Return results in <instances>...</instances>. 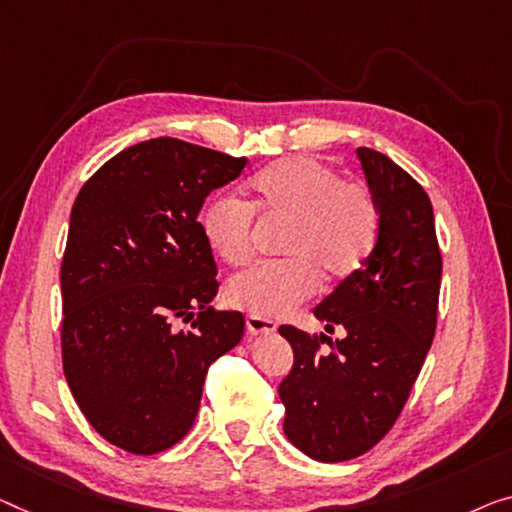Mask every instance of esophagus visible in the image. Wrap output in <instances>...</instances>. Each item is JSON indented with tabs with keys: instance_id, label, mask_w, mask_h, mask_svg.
<instances>
[{
	"instance_id": "34e87169",
	"label": "esophagus",
	"mask_w": 512,
	"mask_h": 512,
	"mask_svg": "<svg viewBox=\"0 0 512 512\" xmlns=\"http://www.w3.org/2000/svg\"><path fill=\"white\" fill-rule=\"evenodd\" d=\"M246 329L250 335H269L278 329L276 322L273 319H266V317H257V315H250L246 319Z\"/></svg>"
}]
</instances>
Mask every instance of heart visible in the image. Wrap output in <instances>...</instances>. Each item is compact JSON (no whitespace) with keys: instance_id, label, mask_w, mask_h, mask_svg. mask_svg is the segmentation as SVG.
<instances>
[{"instance_id":"b5f03b06","label":"heart","mask_w":512,"mask_h":512,"mask_svg":"<svg viewBox=\"0 0 512 512\" xmlns=\"http://www.w3.org/2000/svg\"><path fill=\"white\" fill-rule=\"evenodd\" d=\"M248 200L216 195L202 211V234L227 266L255 255L257 223L282 227L278 262L259 264L225 287L232 308L257 317H282L317 294L322 278L345 282L368 262L379 236V207L368 186L322 160H280L248 179Z\"/></svg>"}]
</instances>
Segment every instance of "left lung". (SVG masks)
Returning a JSON list of instances; mask_svg holds the SVG:
<instances>
[{
  "label": "left lung",
  "mask_w": 512,
  "mask_h": 512,
  "mask_svg": "<svg viewBox=\"0 0 512 512\" xmlns=\"http://www.w3.org/2000/svg\"><path fill=\"white\" fill-rule=\"evenodd\" d=\"M356 154L379 207V236L363 269L312 310L342 338L278 329L294 349L278 388L282 427L319 462L354 460L386 437L437 331L441 250L430 197L388 156L368 147Z\"/></svg>",
  "instance_id": "obj_1"
}]
</instances>
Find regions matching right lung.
<instances>
[{
	"mask_svg": "<svg viewBox=\"0 0 512 512\" xmlns=\"http://www.w3.org/2000/svg\"><path fill=\"white\" fill-rule=\"evenodd\" d=\"M246 163L156 137L112 156L75 197L61 363L82 414L121 451L154 455L186 437L209 365L243 338L241 312L211 305L218 271L197 213Z\"/></svg>",
	"mask_w": 512,
	"mask_h": 512,
	"instance_id": "obj_1",
	"label": "right lung"
}]
</instances>
